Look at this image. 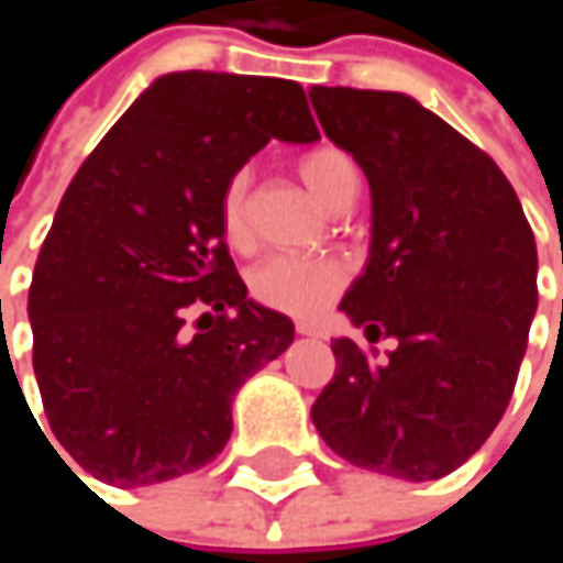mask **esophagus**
<instances>
[{"label":"esophagus","instance_id":"esophagus-1","mask_svg":"<svg viewBox=\"0 0 563 563\" xmlns=\"http://www.w3.org/2000/svg\"><path fill=\"white\" fill-rule=\"evenodd\" d=\"M296 332L299 335H322V329L316 322H296Z\"/></svg>","mask_w":563,"mask_h":563}]
</instances>
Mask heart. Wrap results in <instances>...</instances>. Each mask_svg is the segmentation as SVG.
<instances>
[{
    "label": "heart",
    "mask_w": 563,
    "mask_h": 563,
    "mask_svg": "<svg viewBox=\"0 0 563 563\" xmlns=\"http://www.w3.org/2000/svg\"><path fill=\"white\" fill-rule=\"evenodd\" d=\"M299 175L309 191L329 208H349L358 195V166L355 159L332 146H312L299 156ZM218 221L221 234L234 251H247L254 244V214H251V175L234 172L218 195ZM251 292L257 302L280 309L289 316H316L322 306L335 299L345 286V267L319 257H292L274 254L251 271Z\"/></svg>",
    "instance_id": "1"
}]
</instances>
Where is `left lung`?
Instances as JSON below:
<instances>
[{
	"instance_id": "left-lung-1",
	"label": "left lung",
	"mask_w": 563,
	"mask_h": 563,
	"mask_svg": "<svg viewBox=\"0 0 563 563\" xmlns=\"http://www.w3.org/2000/svg\"><path fill=\"white\" fill-rule=\"evenodd\" d=\"M325 136L372 185V257L342 299L388 358L335 339L312 404L332 453L394 479H440L503 420L538 306L531 224L503 169L417 100L312 87Z\"/></svg>"
}]
</instances>
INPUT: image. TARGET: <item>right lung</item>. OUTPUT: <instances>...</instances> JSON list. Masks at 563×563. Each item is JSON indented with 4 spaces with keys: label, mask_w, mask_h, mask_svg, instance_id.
<instances>
[{
    "label": "right lung",
    "mask_w": 563,
    "mask_h": 563,
    "mask_svg": "<svg viewBox=\"0 0 563 563\" xmlns=\"http://www.w3.org/2000/svg\"><path fill=\"white\" fill-rule=\"evenodd\" d=\"M271 140H319L296 80L178 70L70 178L29 289L32 365L57 443L93 479L208 466L238 388L292 342L247 299L218 221L221 185Z\"/></svg>",
    "instance_id": "1"
}]
</instances>
